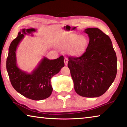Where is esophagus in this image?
Instances as JSON below:
<instances>
[{"mask_svg": "<svg viewBox=\"0 0 127 127\" xmlns=\"http://www.w3.org/2000/svg\"><path fill=\"white\" fill-rule=\"evenodd\" d=\"M64 63H65V65H66L68 64V60L67 58H65L64 59Z\"/></svg>", "mask_w": 127, "mask_h": 127, "instance_id": "34e87169", "label": "esophagus"}]
</instances>
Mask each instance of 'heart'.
I'll list each match as a JSON object with an SVG mask.
<instances>
[{
	"label": "heart",
	"instance_id": "1",
	"mask_svg": "<svg viewBox=\"0 0 127 127\" xmlns=\"http://www.w3.org/2000/svg\"><path fill=\"white\" fill-rule=\"evenodd\" d=\"M87 44L86 38L74 33H69L65 36L61 42V45L68 48L70 54L76 55L85 50Z\"/></svg>",
	"mask_w": 127,
	"mask_h": 127
}]
</instances>
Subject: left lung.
<instances>
[{
  "label": "left lung",
  "instance_id": "1",
  "mask_svg": "<svg viewBox=\"0 0 127 127\" xmlns=\"http://www.w3.org/2000/svg\"><path fill=\"white\" fill-rule=\"evenodd\" d=\"M85 32L90 41L80 56L68 58V66L75 91L86 97H99L105 93L115 78L117 58L110 37L97 28Z\"/></svg>",
  "mask_w": 127,
  "mask_h": 127
}]
</instances>
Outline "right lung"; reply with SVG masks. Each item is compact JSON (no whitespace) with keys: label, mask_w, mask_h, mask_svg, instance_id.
I'll return each mask as SVG.
<instances>
[{"label":"right lung","mask_w":127,"mask_h":127,"mask_svg":"<svg viewBox=\"0 0 127 127\" xmlns=\"http://www.w3.org/2000/svg\"><path fill=\"white\" fill-rule=\"evenodd\" d=\"M35 29H22L17 37L10 43L7 59V70L12 86L22 95L30 99L41 100L51 95L53 88L50 79L64 66V57L50 60L44 57L35 69L31 74L22 71L17 65L16 49L17 46L25 37L31 34Z\"/></svg>","instance_id":"obj_1"}]
</instances>
